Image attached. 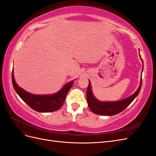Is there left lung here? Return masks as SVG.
Masks as SVG:
<instances>
[{
  "instance_id": "obj_1",
  "label": "left lung",
  "mask_w": 156,
  "mask_h": 156,
  "mask_svg": "<svg viewBox=\"0 0 156 156\" xmlns=\"http://www.w3.org/2000/svg\"><path fill=\"white\" fill-rule=\"evenodd\" d=\"M139 55L140 52H139ZM141 60L143 63L142 58L140 57ZM141 86H142V77L140 78V85L136 90V92L132 94L131 96L127 97L124 100L116 101H101L98 100L95 96H94L90 82L89 81V84L87 91V99L88 106L90 108L91 111L94 113V114L99 115H103V116H112L119 114L120 112L123 111L125 108L128 107L130 103L133 101L135 98L138 96L139 92L140 90Z\"/></svg>"
}]
</instances>
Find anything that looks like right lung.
Here are the masks:
<instances>
[{"label": "right lung", "instance_id": "obj_1", "mask_svg": "<svg viewBox=\"0 0 156 156\" xmlns=\"http://www.w3.org/2000/svg\"><path fill=\"white\" fill-rule=\"evenodd\" d=\"M12 79L13 87L19 96L32 109L40 112H49L60 109L63 105L67 94L72 88L74 83L73 81H75L73 80L65 84L59 91L55 94L49 95H37L28 92L18 86L14 79L13 69Z\"/></svg>", "mask_w": 156, "mask_h": 156}]
</instances>
